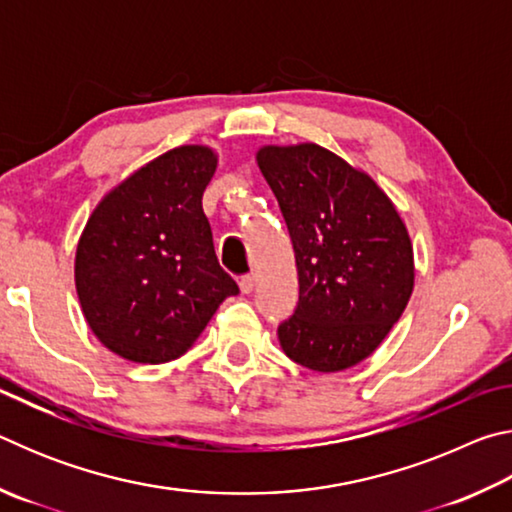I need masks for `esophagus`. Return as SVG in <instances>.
Masks as SVG:
<instances>
[{"mask_svg":"<svg viewBox=\"0 0 512 512\" xmlns=\"http://www.w3.org/2000/svg\"><path fill=\"white\" fill-rule=\"evenodd\" d=\"M239 289L244 291V293H253V289H255V275H244V277H241Z\"/></svg>","mask_w":512,"mask_h":512,"instance_id":"esophagus-1","label":"esophagus"}]
</instances>
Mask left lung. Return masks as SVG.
<instances>
[{
  "instance_id": "obj_1",
  "label": "left lung",
  "mask_w": 512,
  "mask_h": 512,
  "mask_svg": "<svg viewBox=\"0 0 512 512\" xmlns=\"http://www.w3.org/2000/svg\"><path fill=\"white\" fill-rule=\"evenodd\" d=\"M255 158L296 253L300 298L277 327L282 350L316 372L357 366L413 293L409 230L372 176L325 146L266 144Z\"/></svg>"
}]
</instances>
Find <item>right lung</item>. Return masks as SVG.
I'll list each match as a JSON object with an SVG mask.
<instances>
[{
  "mask_svg": "<svg viewBox=\"0 0 512 512\" xmlns=\"http://www.w3.org/2000/svg\"><path fill=\"white\" fill-rule=\"evenodd\" d=\"M219 164L205 144L171 149L101 198L81 232V311L110 352L135 363L183 357L239 287L219 266L203 192Z\"/></svg>",
  "mask_w": 512,
  "mask_h": 512,
  "instance_id": "1",
  "label": "right lung"
}]
</instances>
